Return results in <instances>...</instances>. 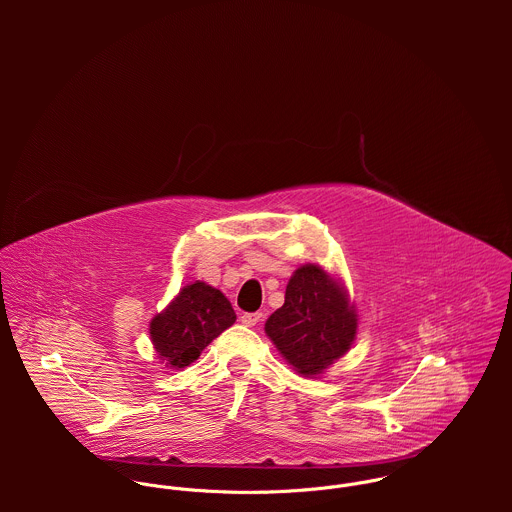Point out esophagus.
Wrapping results in <instances>:
<instances>
[{
	"label": "esophagus",
	"mask_w": 512,
	"mask_h": 512,
	"mask_svg": "<svg viewBox=\"0 0 512 512\" xmlns=\"http://www.w3.org/2000/svg\"><path fill=\"white\" fill-rule=\"evenodd\" d=\"M240 321H242V325H246V327H254L256 323L262 321V313H260V311H258V313H242Z\"/></svg>",
	"instance_id": "1"
}]
</instances>
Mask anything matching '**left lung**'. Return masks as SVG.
Here are the masks:
<instances>
[{"mask_svg":"<svg viewBox=\"0 0 512 512\" xmlns=\"http://www.w3.org/2000/svg\"><path fill=\"white\" fill-rule=\"evenodd\" d=\"M357 321L345 288L321 266L305 264L293 272L284 305L264 329L299 374L317 376L351 349Z\"/></svg>","mask_w":512,"mask_h":512,"instance_id":"left-lung-1","label":"left lung"}]
</instances>
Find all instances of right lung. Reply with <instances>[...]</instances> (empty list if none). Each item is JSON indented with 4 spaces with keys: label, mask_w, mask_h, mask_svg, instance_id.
<instances>
[{
    "label": "right lung",
    "mask_w": 512,
    "mask_h": 512,
    "mask_svg": "<svg viewBox=\"0 0 512 512\" xmlns=\"http://www.w3.org/2000/svg\"><path fill=\"white\" fill-rule=\"evenodd\" d=\"M234 321L236 313L224 293L205 282H195L151 319L149 335L165 365L185 368Z\"/></svg>",
    "instance_id": "obj_1"
}]
</instances>
